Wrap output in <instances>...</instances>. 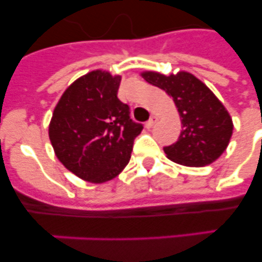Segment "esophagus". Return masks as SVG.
<instances>
[{"mask_svg":"<svg viewBox=\"0 0 262 262\" xmlns=\"http://www.w3.org/2000/svg\"><path fill=\"white\" fill-rule=\"evenodd\" d=\"M156 122H157V118L156 117H151V118H149V120L147 122V124H145V127H147L148 129H151L152 127L156 124Z\"/></svg>","mask_w":262,"mask_h":262,"instance_id":"esophagus-1","label":"esophagus"}]
</instances>
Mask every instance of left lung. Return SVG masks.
I'll use <instances>...</instances> for the list:
<instances>
[{"label":"left lung","instance_id":"left-lung-1","mask_svg":"<svg viewBox=\"0 0 262 262\" xmlns=\"http://www.w3.org/2000/svg\"><path fill=\"white\" fill-rule=\"evenodd\" d=\"M143 78L163 89L176 103L182 131L172 145L164 147L169 160L187 166L214 163L226 151L232 136V119L209 88L187 72L164 76L143 72Z\"/></svg>","mask_w":262,"mask_h":262}]
</instances>
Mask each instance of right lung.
<instances>
[{"label":"right lung","instance_id":"1","mask_svg":"<svg viewBox=\"0 0 262 262\" xmlns=\"http://www.w3.org/2000/svg\"><path fill=\"white\" fill-rule=\"evenodd\" d=\"M120 76L93 71L62 93L48 135L60 163L85 181L113 180L128 164L143 124L129 118L117 97Z\"/></svg>","mask_w":262,"mask_h":262}]
</instances>
